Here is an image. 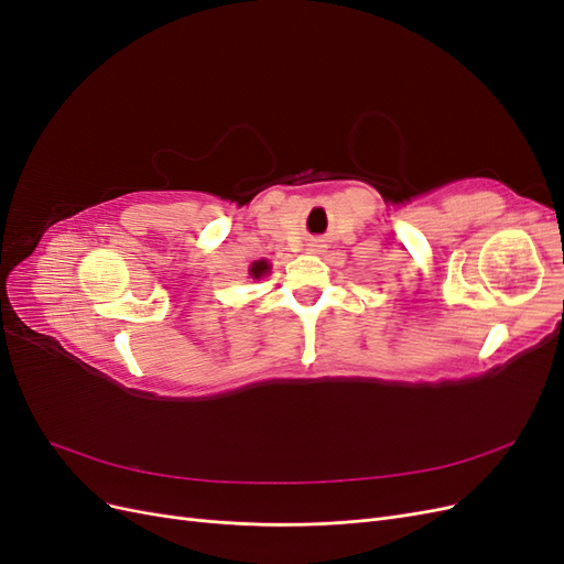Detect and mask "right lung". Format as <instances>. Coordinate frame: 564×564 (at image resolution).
<instances>
[{"instance_id":"obj_1","label":"right lung","mask_w":564,"mask_h":564,"mask_svg":"<svg viewBox=\"0 0 564 564\" xmlns=\"http://www.w3.org/2000/svg\"><path fill=\"white\" fill-rule=\"evenodd\" d=\"M265 270H268V263H265V261H256V263L251 265V278H261Z\"/></svg>"}]
</instances>
